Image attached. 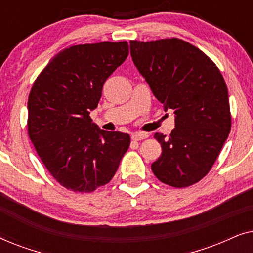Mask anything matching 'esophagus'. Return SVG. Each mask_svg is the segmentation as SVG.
Returning a JSON list of instances; mask_svg holds the SVG:
<instances>
[{
  "label": "esophagus",
  "instance_id": "obj_1",
  "mask_svg": "<svg viewBox=\"0 0 253 253\" xmlns=\"http://www.w3.org/2000/svg\"><path fill=\"white\" fill-rule=\"evenodd\" d=\"M148 137V133H145V132H136V133H132L131 134V139L132 140H143L145 138Z\"/></svg>",
  "mask_w": 253,
  "mask_h": 253
}]
</instances>
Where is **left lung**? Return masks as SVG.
I'll use <instances>...</instances> for the list:
<instances>
[{
    "instance_id": "8db88e82",
    "label": "left lung",
    "mask_w": 253,
    "mask_h": 253,
    "mask_svg": "<svg viewBox=\"0 0 253 253\" xmlns=\"http://www.w3.org/2000/svg\"><path fill=\"white\" fill-rule=\"evenodd\" d=\"M130 49L155 98L175 114L170 136L154 134L162 153L152 171L174 188L195 184L211 170L230 132L226 82L206 54L177 38L132 40Z\"/></svg>"
}]
</instances>
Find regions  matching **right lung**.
Here are the masks:
<instances>
[{"mask_svg":"<svg viewBox=\"0 0 253 253\" xmlns=\"http://www.w3.org/2000/svg\"><path fill=\"white\" fill-rule=\"evenodd\" d=\"M127 55L126 41L72 46L51 58L31 88L29 137L51 176L71 191L107 184L130 146L129 134L103 131L89 117Z\"/></svg>","mask_w":253,"mask_h":253,"instance_id":"add662e5","label":"right lung"}]
</instances>
